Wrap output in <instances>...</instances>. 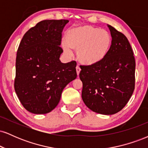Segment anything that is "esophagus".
I'll return each mask as SVG.
<instances>
[{
	"label": "esophagus",
	"instance_id": "obj_1",
	"mask_svg": "<svg viewBox=\"0 0 148 148\" xmlns=\"http://www.w3.org/2000/svg\"><path fill=\"white\" fill-rule=\"evenodd\" d=\"M76 73H77V75L79 76L80 74V72H81V68H80L79 66H76Z\"/></svg>",
	"mask_w": 148,
	"mask_h": 148
}]
</instances>
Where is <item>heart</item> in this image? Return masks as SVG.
Segmentation results:
<instances>
[{
  "label": "heart",
  "mask_w": 148,
  "mask_h": 148,
  "mask_svg": "<svg viewBox=\"0 0 148 148\" xmlns=\"http://www.w3.org/2000/svg\"><path fill=\"white\" fill-rule=\"evenodd\" d=\"M62 49L70 56L72 50L77 51L81 64L92 66L101 62L109 52L112 38L108 32L92 25H86L70 28L66 33Z\"/></svg>",
  "instance_id": "heart-1"
}]
</instances>
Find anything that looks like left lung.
I'll list each match as a JSON object with an SVG mask.
<instances>
[{
  "label": "left lung",
  "instance_id": "8db88e82",
  "mask_svg": "<svg viewBox=\"0 0 148 148\" xmlns=\"http://www.w3.org/2000/svg\"><path fill=\"white\" fill-rule=\"evenodd\" d=\"M108 25L112 37L109 52L99 63L81 66L82 99L91 111L113 115L125 106L135 86L134 53L124 34Z\"/></svg>",
  "mask_w": 148,
  "mask_h": 148
}]
</instances>
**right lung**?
I'll list each match as a JSON object with an SVG mask.
<instances>
[{
    "label": "right lung",
    "instance_id": "1",
    "mask_svg": "<svg viewBox=\"0 0 148 148\" xmlns=\"http://www.w3.org/2000/svg\"><path fill=\"white\" fill-rule=\"evenodd\" d=\"M68 20H44L23 35L16 58L14 90L25 109L45 114L56 107L63 89L77 76L75 61L62 63L60 47Z\"/></svg>",
    "mask_w": 148,
    "mask_h": 148
}]
</instances>
